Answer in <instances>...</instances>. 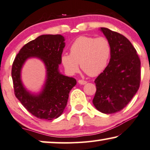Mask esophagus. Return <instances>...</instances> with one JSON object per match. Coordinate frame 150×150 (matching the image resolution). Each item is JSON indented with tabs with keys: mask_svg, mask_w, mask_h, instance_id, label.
Segmentation results:
<instances>
[{
	"mask_svg": "<svg viewBox=\"0 0 150 150\" xmlns=\"http://www.w3.org/2000/svg\"><path fill=\"white\" fill-rule=\"evenodd\" d=\"M78 83H79V84L83 85V84H86V83H87V81L85 80H82V79H79V80L78 81Z\"/></svg>",
	"mask_w": 150,
	"mask_h": 150,
	"instance_id": "esophagus-1",
	"label": "esophagus"
}]
</instances>
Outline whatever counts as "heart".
<instances>
[{"mask_svg":"<svg viewBox=\"0 0 150 150\" xmlns=\"http://www.w3.org/2000/svg\"><path fill=\"white\" fill-rule=\"evenodd\" d=\"M112 47L105 37L80 36L70 47V53L62 55V64L68 73L73 75L81 69L91 77L103 73L108 65Z\"/></svg>","mask_w":150,"mask_h":150,"instance_id":"heart-1","label":"heart"}]
</instances>
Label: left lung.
Returning a JSON list of instances; mask_svg holds the SVG:
<instances>
[{
    "instance_id": "8db88e82",
    "label": "left lung",
    "mask_w": 150,
    "mask_h": 150,
    "mask_svg": "<svg viewBox=\"0 0 150 150\" xmlns=\"http://www.w3.org/2000/svg\"><path fill=\"white\" fill-rule=\"evenodd\" d=\"M110 42V59L105 71L95 79L93 103L101 112L121 111L137 93L141 81V61L137 51L124 35L101 27Z\"/></svg>"
}]
</instances>
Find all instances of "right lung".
I'll return each instance as SVG.
<instances>
[{"label":"right lung","mask_w":150,"mask_h":150,"mask_svg":"<svg viewBox=\"0 0 150 150\" xmlns=\"http://www.w3.org/2000/svg\"><path fill=\"white\" fill-rule=\"evenodd\" d=\"M64 40V38L58 34L40 35L23 46L13 62L11 77L16 97L30 113L38 119L52 120L59 117L67 106L70 91L77 83L75 79L59 73ZM31 57L40 59L47 72L45 83L38 94L28 91L21 79V68Z\"/></svg>","instance_id":"add662e5"}]
</instances>
